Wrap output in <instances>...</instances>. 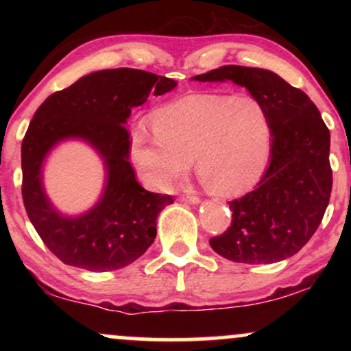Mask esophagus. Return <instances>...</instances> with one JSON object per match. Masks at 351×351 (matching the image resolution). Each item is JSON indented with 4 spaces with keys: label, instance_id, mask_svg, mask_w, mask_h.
Listing matches in <instances>:
<instances>
[{
    "label": "esophagus",
    "instance_id": "1",
    "mask_svg": "<svg viewBox=\"0 0 351 351\" xmlns=\"http://www.w3.org/2000/svg\"><path fill=\"white\" fill-rule=\"evenodd\" d=\"M180 201H184V203H190V204H198L201 199L195 195H186V196H182Z\"/></svg>",
    "mask_w": 351,
    "mask_h": 351
}]
</instances>
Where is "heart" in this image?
Here are the masks:
<instances>
[{
	"label": "heart",
	"instance_id": "b5f03b06",
	"mask_svg": "<svg viewBox=\"0 0 351 351\" xmlns=\"http://www.w3.org/2000/svg\"><path fill=\"white\" fill-rule=\"evenodd\" d=\"M270 152V117L251 95H186L158 108L153 128L141 123L131 134L134 166L158 191L182 179L195 158L210 191L241 193L261 179Z\"/></svg>",
	"mask_w": 351,
	"mask_h": 351
}]
</instances>
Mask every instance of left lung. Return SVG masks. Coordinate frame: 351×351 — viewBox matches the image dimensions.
<instances>
[{"instance_id":"obj_1","label":"left lung","mask_w":351,"mask_h":351,"mask_svg":"<svg viewBox=\"0 0 351 351\" xmlns=\"http://www.w3.org/2000/svg\"><path fill=\"white\" fill-rule=\"evenodd\" d=\"M195 81H232L265 107L271 123L270 165L256 189L230 201L232 225L209 239L219 256L273 263L300 251L319 227L332 190L330 134L304 90L270 70L225 65Z\"/></svg>"}]
</instances>
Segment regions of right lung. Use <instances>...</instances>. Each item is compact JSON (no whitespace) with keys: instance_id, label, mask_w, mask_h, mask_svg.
<instances>
[{"instance_id":"add662e5","label":"right lung","mask_w":351,"mask_h":351,"mask_svg":"<svg viewBox=\"0 0 351 351\" xmlns=\"http://www.w3.org/2000/svg\"><path fill=\"white\" fill-rule=\"evenodd\" d=\"M174 80L136 69L94 71L51 94L33 114L22 142V198L28 219L49 251L66 265L112 271L137 261L156 237V219L172 196L147 191L129 162L131 108ZM80 138L103 158V196L81 216L60 215L42 185V162L57 143Z\"/></svg>"}]
</instances>
